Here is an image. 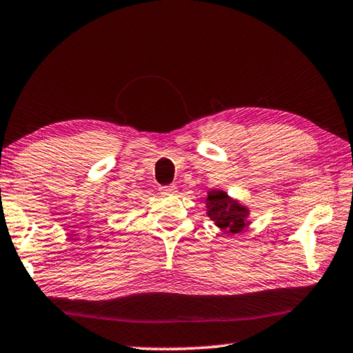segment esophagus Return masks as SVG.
<instances>
[{
    "instance_id": "esophagus-1",
    "label": "esophagus",
    "mask_w": 353,
    "mask_h": 353,
    "mask_svg": "<svg viewBox=\"0 0 353 353\" xmlns=\"http://www.w3.org/2000/svg\"><path fill=\"white\" fill-rule=\"evenodd\" d=\"M160 193L171 196V194L177 193V188L174 187V185H163V187H160Z\"/></svg>"
}]
</instances>
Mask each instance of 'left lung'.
<instances>
[{
  "label": "left lung",
  "mask_w": 353,
  "mask_h": 353,
  "mask_svg": "<svg viewBox=\"0 0 353 353\" xmlns=\"http://www.w3.org/2000/svg\"><path fill=\"white\" fill-rule=\"evenodd\" d=\"M205 204L208 218L213 219L214 224L227 234H238L248 225V208L238 204V201L230 199L224 191H208Z\"/></svg>",
  "instance_id": "left-lung-1"
}]
</instances>
